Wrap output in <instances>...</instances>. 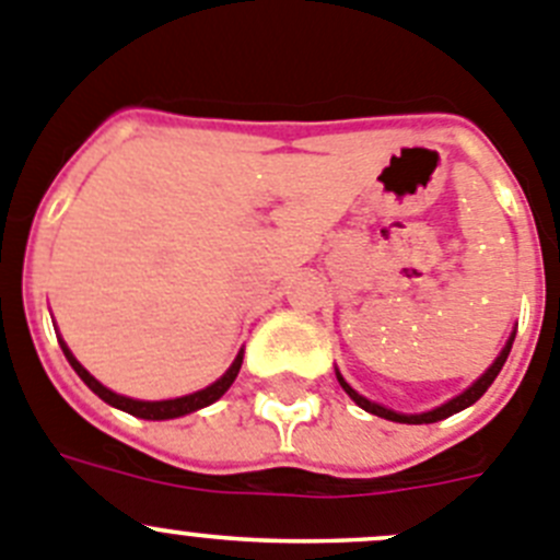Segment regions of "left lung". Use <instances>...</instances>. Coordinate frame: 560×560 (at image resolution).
Returning <instances> with one entry per match:
<instances>
[{
	"label": "left lung",
	"mask_w": 560,
	"mask_h": 560,
	"mask_svg": "<svg viewBox=\"0 0 560 560\" xmlns=\"http://www.w3.org/2000/svg\"><path fill=\"white\" fill-rule=\"evenodd\" d=\"M511 346H513V335H511V340H508V346H505V349L500 351V357H497V360H493V365L488 368L486 374H482L480 380L475 382V385L468 387V390H463L460 396H455V399H452V401H446V405L435 407V410H430V412H421V416H401V412H393V410H387V407H382V405H374V401H368L365 396H360V393H357L354 387L349 385V382L342 380L340 374H337V382H340V385H342V390L349 393L351 399H354L357 405H360L362 410H365V412H374V416H380V418H387V421H399V424H435V421H441V418H450V416H455V412L466 410L468 405H475V401L480 399L482 393H486L488 387H491V382L497 380V376H500L502 365H505L508 354H511Z\"/></svg>",
	"instance_id": "left-lung-1"
}]
</instances>
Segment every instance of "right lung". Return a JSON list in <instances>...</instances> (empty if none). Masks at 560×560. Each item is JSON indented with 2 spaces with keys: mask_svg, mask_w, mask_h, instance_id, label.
<instances>
[{
  "mask_svg": "<svg viewBox=\"0 0 560 560\" xmlns=\"http://www.w3.org/2000/svg\"><path fill=\"white\" fill-rule=\"evenodd\" d=\"M60 349H63V354H67L69 365H72L74 371H78L80 380H83L85 385L92 387V390L97 393L100 399L108 401L110 407H119V410L130 412V416H136V418H148V421H164V418H178V416H186V412L200 410V407H209L211 401H218L220 396H223V393L229 390L231 382H234L236 374H240V368H243V354H236L234 365H231L229 371H225V374L220 376L218 382H214V385L203 387V390L189 393V396H180V399L139 401V399H128V396H119V393H114V390H108V387L100 385V382L94 380V376L89 374V371H85V368L80 365L78 360H74L72 351L67 349V342H60Z\"/></svg>",
  "mask_w": 560,
  "mask_h": 560,
  "instance_id": "right-lung-1",
  "label": "right lung"
}]
</instances>
